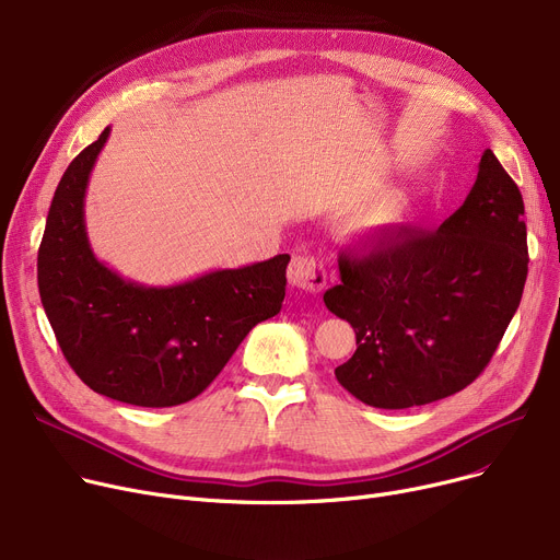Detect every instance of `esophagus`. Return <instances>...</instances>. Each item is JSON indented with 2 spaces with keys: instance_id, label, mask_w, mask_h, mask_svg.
I'll use <instances>...</instances> for the list:
<instances>
[{
  "instance_id": "1",
  "label": "esophagus",
  "mask_w": 560,
  "mask_h": 560,
  "mask_svg": "<svg viewBox=\"0 0 560 560\" xmlns=\"http://www.w3.org/2000/svg\"><path fill=\"white\" fill-rule=\"evenodd\" d=\"M288 281L306 292H319L327 285L325 265L315 256H295L288 265Z\"/></svg>"
}]
</instances>
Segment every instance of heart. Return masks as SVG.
Segmentation results:
<instances>
[{
	"mask_svg": "<svg viewBox=\"0 0 560 560\" xmlns=\"http://www.w3.org/2000/svg\"><path fill=\"white\" fill-rule=\"evenodd\" d=\"M408 220H410L408 199L404 195H390L384 201L372 206L365 215H361L354 229L361 235L378 238V235H390V233L404 229Z\"/></svg>",
	"mask_w": 560,
	"mask_h": 560,
	"instance_id": "obj_1",
	"label": "heart"
}]
</instances>
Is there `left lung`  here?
<instances>
[{"label":"left lung","instance_id":"8db88e82","mask_svg":"<svg viewBox=\"0 0 560 560\" xmlns=\"http://www.w3.org/2000/svg\"><path fill=\"white\" fill-rule=\"evenodd\" d=\"M338 265L325 304L357 334L338 384L374 408L445 399L483 372L520 306L528 272L520 188L486 150L472 190L435 231L404 226Z\"/></svg>","mask_w":560,"mask_h":560}]
</instances>
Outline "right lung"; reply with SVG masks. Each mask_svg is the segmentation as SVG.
I'll return each instance as SVG.
<instances>
[{
    "label": "right lung",
    "instance_id": "obj_1",
    "mask_svg": "<svg viewBox=\"0 0 560 560\" xmlns=\"http://www.w3.org/2000/svg\"><path fill=\"white\" fill-rule=\"evenodd\" d=\"M110 129L58 184L38 249V290L63 357L83 384L144 408L195 399L285 298L288 254L174 285H142L102 262L85 231V188Z\"/></svg>",
    "mask_w": 560,
    "mask_h": 560
}]
</instances>
